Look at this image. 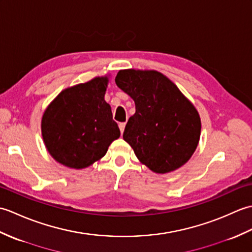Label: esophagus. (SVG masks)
Returning a JSON list of instances; mask_svg holds the SVG:
<instances>
[{
	"label": "esophagus",
	"instance_id": "1",
	"mask_svg": "<svg viewBox=\"0 0 252 252\" xmlns=\"http://www.w3.org/2000/svg\"><path fill=\"white\" fill-rule=\"evenodd\" d=\"M125 127H126V122H120L119 123V129H120L121 134L123 133V131H125Z\"/></svg>",
	"mask_w": 252,
	"mask_h": 252
}]
</instances>
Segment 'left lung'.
Segmentation results:
<instances>
[{
  "instance_id": "1",
  "label": "left lung",
  "mask_w": 252,
  "mask_h": 252,
  "mask_svg": "<svg viewBox=\"0 0 252 252\" xmlns=\"http://www.w3.org/2000/svg\"><path fill=\"white\" fill-rule=\"evenodd\" d=\"M115 81L135 103L123 138L138 160L156 173L170 172L189 161L199 142L201 123L178 87L154 70H120Z\"/></svg>"
}]
</instances>
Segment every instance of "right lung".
I'll use <instances>...</instances> for the list:
<instances>
[{"mask_svg":"<svg viewBox=\"0 0 252 252\" xmlns=\"http://www.w3.org/2000/svg\"><path fill=\"white\" fill-rule=\"evenodd\" d=\"M107 82V78H95L63 90L44 112L41 126L45 146L66 167H89L120 136L104 99Z\"/></svg>","mask_w":252,"mask_h":252,"instance_id":"obj_1","label":"right lung"}]
</instances>
